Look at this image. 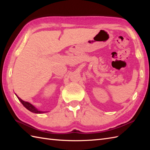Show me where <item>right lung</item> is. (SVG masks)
Instances as JSON below:
<instances>
[{
  "label": "right lung",
  "mask_w": 150,
  "mask_h": 150,
  "mask_svg": "<svg viewBox=\"0 0 150 150\" xmlns=\"http://www.w3.org/2000/svg\"><path fill=\"white\" fill-rule=\"evenodd\" d=\"M17 97L18 98V99L21 101V103L22 104V105L26 108L27 110H28L29 111H31V112L35 113H45V111H39L36 108H35L32 104H30V103H28V102H26V101H24L22 100L21 98H19L17 95Z\"/></svg>",
  "instance_id": "obj_1"
}]
</instances>
